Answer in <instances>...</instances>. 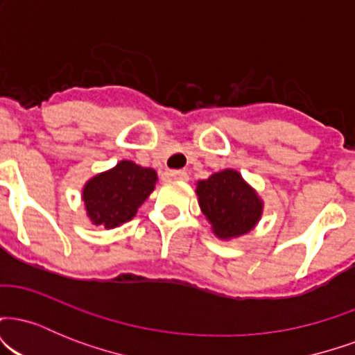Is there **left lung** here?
<instances>
[{
    "label": "left lung",
    "mask_w": 355,
    "mask_h": 355,
    "mask_svg": "<svg viewBox=\"0 0 355 355\" xmlns=\"http://www.w3.org/2000/svg\"><path fill=\"white\" fill-rule=\"evenodd\" d=\"M157 172L133 160H121L113 168L96 173L85 183L81 200L93 225L116 229L130 222L157 185Z\"/></svg>",
    "instance_id": "obj_1"
}]
</instances>
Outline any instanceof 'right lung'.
I'll use <instances>...</instances> for the list:
<instances>
[{
  "label": "right lung",
  "mask_w": 355,
  "mask_h": 355,
  "mask_svg": "<svg viewBox=\"0 0 355 355\" xmlns=\"http://www.w3.org/2000/svg\"><path fill=\"white\" fill-rule=\"evenodd\" d=\"M197 195L211 232L222 240L248 234L262 217V198L237 170L225 168L197 182Z\"/></svg>",
  "instance_id": "obj_1"
}]
</instances>
